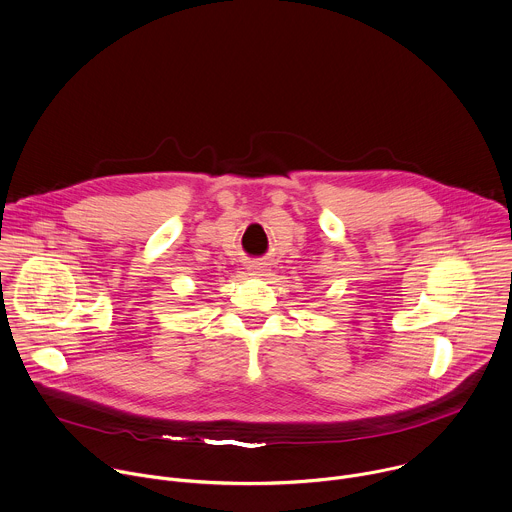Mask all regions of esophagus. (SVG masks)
I'll use <instances>...</instances> for the list:
<instances>
[{
	"instance_id": "esophagus-1",
	"label": "esophagus",
	"mask_w": 512,
	"mask_h": 512,
	"mask_svg": "<svg viewBox=\"0 0 512 512\" xmlns=\"http://www.w3.org/2000/svg\"><path fill=\"white\" fill-rule=\"evenodd\" d=\"M249 271H251V275H257V277H261V275H267V263H263V261H253L251 265H249Z\"/></svg>"
}]
</instances>
